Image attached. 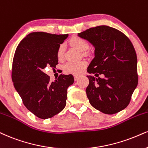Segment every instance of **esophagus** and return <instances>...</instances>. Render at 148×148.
Masks as SVG:
<instances>
[{
    "label": "esophagus",
    "instance_id": "1",
    "mask_svg": "<svg viewBox=\"0 0 148 148\" xmlns=\"http://www.w3.org/2000/svg\"><path fill=\"white\" fill-rule=\"evenodd\" d=\"M80 77L79 75H74V79L75 81H77V80L79 79V78Z\"/></svg>",
    "mask_w": 148,
    "mask_h": 148
}]
</instances>
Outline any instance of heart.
Segmentation results:
<instances>
[{"mask_svg":"<svg viewBox=\"0 0 148 148\" xmlns=\"http://www.w3.org/2000/svg\"><path fill=\"white\" fill-rule=\"evenodd\" d=\"M71 45L77 49L79 51H84L88 48V43L85 40L79 37H74L70 40ZM64 53V46L61 45L58 51V58H62ZM86 66V62L84 61L79 62H69L64 66V69L66 73L78 75L82 73L84 69Z\"/></svg>","mask_w":148,"mask_h":148,"instance_id":"1","label":"heart"}]
</instances>
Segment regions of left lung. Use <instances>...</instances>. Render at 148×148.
Returning a JSON list of instances; mask_svg holds the SVG:
<instances>
[{"label":"left lung","mask_w":148,"mask_h":148,"mask_svg":"<svg viewBox=\"0 0 148 148\" xmlns=\"http://www.w3.org/2000/svg\"><path fill=\"white\" fill-rule=\"evenodd\" d=\"M77 36L95 48V57L88 66L89 84L86 89L89 102L107 114L125 108L138 84L137 58L132 42L125 34L112 27L101 25L90 28Z\"/></svg>","instance_id":"1"}]
</instances>
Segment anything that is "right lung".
Returning a JSON list of instances; mask_svg holds the SVG:
<instances>
[{
    "label": "right lung",
    "mask_w": 148,
    "mask_h": 148,
    "mask_svg": "<svg viewBox=\"0 0 148 148\" xmlns=\"http://www.w3.org/2000/svg\"><path fill=\"white\" fill-rule=\"evenodd\" d=\"M68 34L33 32L16 48L12 64V81L24 105L38 117L47 119L64 108L67 88L74 82L72 75L61 74L54 82L44 73L56 68L58 51Z\"/></svg>",
    "instance_id": "add662e5"
}]
</instances>
